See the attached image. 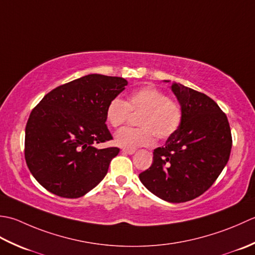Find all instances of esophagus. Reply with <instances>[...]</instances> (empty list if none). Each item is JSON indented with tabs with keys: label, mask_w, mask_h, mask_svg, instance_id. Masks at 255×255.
Returning <instances> with one entry per match:
<instances>
[{
	"label": "esophagus",
	"mask_w": 255,
	"mask_h": 255,
	"mask_svg": "<svg viewBox=\"0 0 255 255\" xmlns=\"http://www.w3.org/2000/svg\"><path fill=\"white\" fill-rule=\"evenodd\" d=\"M122 152H123L124 154L132 155V154H134V153H135V149H133V148H123V149H122Z\"/></svg>",
	"instance_id": "34e87169"
}]
</instances>
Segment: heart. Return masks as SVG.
Segmentation results:
<instances>
[{
	"label": "heart",
	"mask_w": 255,
	"mask_h": 255,
	"mask_svg": "<svg viewBox=\"0 0 255 255\" xmlns=\"http://www.w3.org/2000/svg\"><path fill=\"white\" fill-rule=\"evenodd\" d=\"M131 114H139V128H126L116 134L121 147L150 146L156 136L167 139L177 132L183 121V110L177 101L153 86H145L129 93L126 101L114 98L108 103L106 118L112 128L126 124Z\"/></svg>",
	"instance_id": "heart-1"
}]
</instances>
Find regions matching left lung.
<instances>
[{"label": "left lung", "mask_w": 255, "mask_h": 255, "mask_svg": "<svg viewBox=\"0 0 255 255\" xmlns=\"http://www.w3.org/2000/svg\"><path fill=\"white\" fill-rule=\"evenodd\" d=\"M171 90L183 121L165 146L154 149L153 163L139 180L160 199L178 204L197 198L215 183L229 160L232 136L226 113L211 98L180 84Z\"/></svg>", "instance_id": "obj_1"}]
</instances>
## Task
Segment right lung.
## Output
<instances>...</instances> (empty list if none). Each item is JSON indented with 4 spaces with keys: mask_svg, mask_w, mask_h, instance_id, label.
I'll return each instance as SVG.
<instances>
[{
    "mask_svg": "<svg viewBox=\"0 0 255 255\" xmlns=\"http://www.w3.org/2000/svg\"><path fill=\"white\" fill-rule=\"evenodd\" d=\"M127 85L121 77L88 75L55 88L33 109L25 128V160L45 189L79 198L105 178L120 148L95 145L113 138L107 106Z\"/></svg>",
    "mask_w": 255,
    "mask_h": 255,
    "instance_id": "obj_1",
    "label": "right lung"
}]
</instances>
